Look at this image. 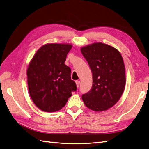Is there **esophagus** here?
<instances>
[{"mask_svg":"<svg viewBox=\"0 0 149 149\" xmlns=\"http://www.w3.org/2000/svg\"><path fill=\"white\" fill-rule=\"evenodd\" d=\"M76 86H77V88H79V85H80V81L78 80L76 81Z\"/></svg>","mask_w":149,"mask_h":149,"instance_id":"obj_1","label":"esophagus"}]
</instances>
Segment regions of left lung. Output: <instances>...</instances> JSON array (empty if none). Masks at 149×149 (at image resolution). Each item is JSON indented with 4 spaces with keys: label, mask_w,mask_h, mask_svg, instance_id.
Wrapping results in <instances>:
<instances>
[{
    "label": "left lung",
    "mask_w": 149,
    "mask_h": 149,
    "mask_svg": "<svg viewBox=\"0 0 149 149\" xmlns=\"http://www.w3.org/2000/svg\"><path fill=\"white\" fill-rule=\"evenodd\" d=\"M93 73V86L83 94L87 107L94 111H104L115 105L125 86L124 61L118 49L101 42L81 48Z\"/></svg>",
    "instance_id": "left-lung-1"
}]
</instances>
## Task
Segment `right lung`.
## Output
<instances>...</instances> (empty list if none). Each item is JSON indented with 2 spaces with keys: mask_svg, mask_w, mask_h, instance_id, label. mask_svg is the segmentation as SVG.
Here are the masks:
<instances>
[{
  "mask_svg": "<svg viewBox=\"0 0 149 149\" xmlns=\"http://www.w3.org/2000/svg\"><path fill=\"white\" fill-rule=\"evenodd\" d=\"M71 44L47 43L36 52L29 65L27 82L30 96L40 110H60L77 89L71 79V69L65 64Z\"/></svg>",
  "mask_w": 149,
  "mask_h": 149,
  "instance_id": "obj_1",
  "label": "right lung"
}]
</instances>
